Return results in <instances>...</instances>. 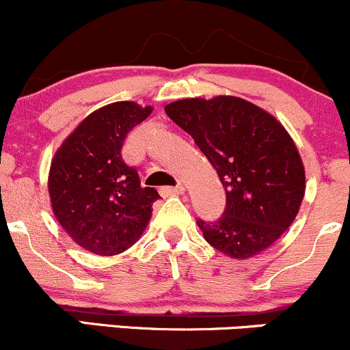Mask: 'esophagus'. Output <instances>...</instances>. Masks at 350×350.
I'll list each match as a JSON object with an SVG mask.
<instances>
[{"label": "esophagus", "instance_id": "34e87169", "mask_svg": "<svg viewBox=\"0 0 350 350\" xmlns=\"http://www.w3.org/2000/svg\"><path fill=\"white\" fill-rule=\"evenodd\" d=\"M184 191H186V189H184L183 186H176V187L167 186V187H161V194L164 196V198H167V196H179V194H184Z\"/></svg>", "mask_w": 350, "mask_h": 350}]
</instances>
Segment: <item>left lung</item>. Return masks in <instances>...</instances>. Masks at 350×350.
<instances>
[{
    "mask_svg": "<svg viewBox=\"0 0 350 350\" xmlns=\"http://www.w3.org/2000/svg\"><path fill=\"white\" fill-rule=\"evenodd\" d=\"M166 113L194 138L226 187L215 222L199 219L204 239L243 260L283 235L304 198V167L291 136L275 116L239 97L184 98Z\"/></svg>",
    "mask_w": 350,
    "mask_h": 350,
    "instance_id": "left-lung-1",
    "label": "left lung"
}]
</instances>
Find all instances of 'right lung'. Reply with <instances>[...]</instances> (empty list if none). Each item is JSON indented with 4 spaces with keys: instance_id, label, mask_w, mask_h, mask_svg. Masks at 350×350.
I'll return each instance as SVG.
<instances>
[{
    "instance_id": "1",
    "label": "right lung",
    "mask_w": 350,
    "mask_h": 350,
    "mask_svg": "<svg viewBox=\"0 0 350 350\" xmlns=\"http://www.w3.org/2000/svg\"><path fill=\"white\" fill-rule=\"evenodd\" d=\"M151 110L135 102L100 108L75 128L52 159V211L72 240L88 252L102 256L124 252L151 219L158 191L143 187L136 167L122 156L126 135Z\"/></svg>"
}]
</instances>
